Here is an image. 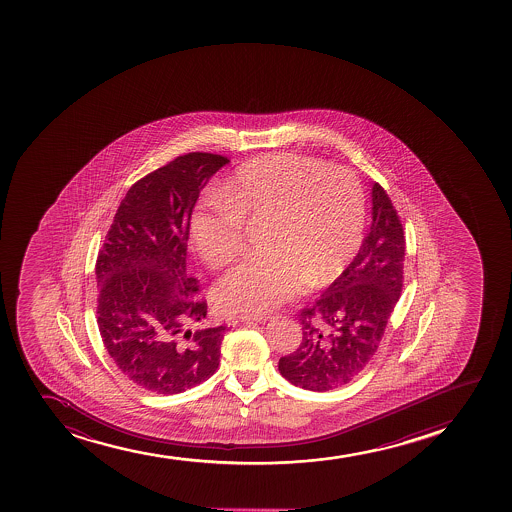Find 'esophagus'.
<instances>
[{
    "label": "esophagus",
    "mask_w": 512,
    "mask_h": 512,
    "mask_svg": "<svg viewBox=\"0 0 512 512\" xmlns=\"http://www.w3.org/2000/svg\"><path fill=\"white\" fill-rule=\"evenodd\" d=\"M238 320L240 322H257V323H265L269 320V316L267 315H259V313H252V315H240L238 316Z\"/></svg>",
    "instance_id": "1"
}]
</instances>
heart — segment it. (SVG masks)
<instances>
[{
  "instance_id": "1",
  "label": "heart",
  "mask_w": 512,
  "mask_h": 512,
  "mask_svg": "<svg viewBox=\"0 0 512 512\" xmlns=\"http://www.w3.org/2000/svg\"><path fill=\"white\" fill-rule=\"evenodd\" d=\"M194 207L189 236L199 259L221 269L242 248V224L267 221L262 259L230 270L216 286L228 311H269L310 284L337 281L364 238L366 196L345 168L294 153L243 163Z\"/></svg>"
}]
</instances>
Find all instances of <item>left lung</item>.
<instances>
[{
  "mask_svg": "<svg viewBox=\"0 0 512 512\" xmlns=\"http://www.w3.org/2000/svg\"><path fill=\"white\" fill-rule=\"evenodd\" d=\"M371 226L356 259L310 310L303 340L279 359L289 383L311 391L339 388L356 378L378 351L402 291L405 238L383 187H371Z\"/></svg>",
  "mask_w": 512,
  "mask_h": 512,
  "instance_id": "1",
  "label": "left lung"
}]
</instances>
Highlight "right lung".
Returning <instances> with one entry per match:
<instances>
[{"label": "right lung", "mask_w": 512, "mask_h": 512, "mask_svg": "<svg viewBox=\"0 0 512 512\" xmlns=\"http://www.w3.org/2000/svg\"><path fill=\"white\" fill-rule=\"evenodd\" d=\"M228 163L189 153L138 180L98 252V330L115 366L144 390L182 393L218 369L226 328H187L207 313L194 299L187 242L201 190Z\"/></svg>", "instance_id": "add662e5"}]
</instances>
